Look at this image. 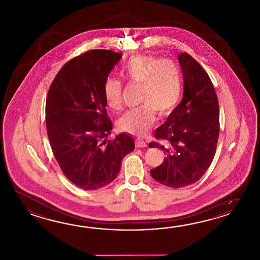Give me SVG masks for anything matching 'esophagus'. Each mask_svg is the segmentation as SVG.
Instances as JSON below:
<instances>
[{"label": "esophagus", "mask_w": 260, "mask_h": 260, "mask_svg": "<svg viewBox=\"0 0 260 260\" xmlns=\"http://www.w3.org/2000/svg\"><path fill=\"white\" fill-rule=\"evenodd\" d=\"M148 145L147 143L145 142V141H142V140H136V147L137 148H146Z\"/></svg>", "instance_id": "obj_1"}]
</instances>
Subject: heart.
<instances>
[{
  "mask_svg": "<svg viewBox=\"0 0 260 260\" xmlns=\"http://www.w3.org/2000/svg\"><path fill=\"white\" fill-rule=\"evenodd\" d=\"M122 74L130 83L142 87V107L128 111L118 121L123 132L138 137L146 136L155 122V111L167 115L177 107L182 92V76L175 62L152 55H139L128 59ZM106 105L112 111L122 106V83L109 77L104 83Z\"/></svg>",
  "mask_w": 260,
  "mask_h": 260,
  "instance_id": "obj_1",
  "label": "heart"
}]
</instances>
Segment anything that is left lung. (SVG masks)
Listing matches in <instances>:
<instances>
[{"label":"left lung","mask_w":260,"mask_h":260,"mask_svg":"<svg viewBox=\"0 0 260 260\" xmlns=\"http://www.w3.org/2000/svg\"><path fill=\"white\" fill-rule=\"evenodd\" d=\"M178 61L184 81L182 100L155 130V138L165 144H149L166 154L164 162L150 170L151 177L174 188L187 187L204 176L219 136L218 100L210 78L188 53L178 55Z\"/></svg>","instance_id":"1"}]
</instances>
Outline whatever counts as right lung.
<instances>
[{"instance_id": "obj_1", "label": "right lung", "mask_w": 260, "mask_h": 260, "mask_svg": "<svg viewBox=\"0 0 260 260\" xmlns=\"http://www.w3.org/2000/svg\"><path fill=\"white\" fill-rule=\"evenodd\" d=\"M122 57L111 50H90L68 61L56 74L45 104L50 146L61 171L79 188L94 190L116 178L132 137L112 130L107 114L104 83Z\"/></svg>"}]
</instances>
